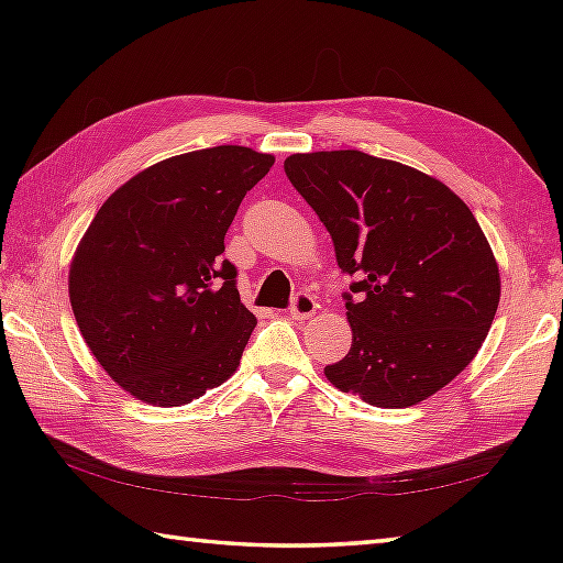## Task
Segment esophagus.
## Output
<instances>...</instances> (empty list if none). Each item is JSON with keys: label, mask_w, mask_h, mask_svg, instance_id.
<instances>
[{"label": "esophagus", "mask_w": 563, "mask_h": 563, "mask_svg": "<svg viewBox=\"0 0 563 563\" xmlns=\"http://www.w3.org/2000/svg\"><path fill=\"white\" fill-rule=\"evenodd\" d=\"M317 312V300L309 292H297L290 302V317L292 319H307Z\"/></svg>", "instance_id": "esophagus-1"}]
</instances>
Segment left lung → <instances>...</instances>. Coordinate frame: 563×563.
Instances as JSON below:
<instances>
[{
    "label": "left lung",
    "instance_id": "obj_1",
    "mask_svg": "<svg viewBox=\"0 0 563 563\" xmlns=\"http://www.w3.org/2000/svg\"><path fill=\"white\" fill-rule=\"evenodd\" d=\"M285 174L357 278L343 292L353 343L324 367L331 385L379 409L445 387L482 349L500 300L472 210L438 178L361 150L292 154Z\"/></svg>",
    "mask_w": 563,
    "mask_h": 563
}]
</instances>
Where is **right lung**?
Returning <instances> with one entry per match:
<instances>
[{"mask_svg":"<svg viewBox=\"0 0 563 563\" xmlns=\"http://www.w3.org/2000/svg\"><path fill=\"white\" fill-rule=\"evenodd\" d=\"M220 145L164 159L103 202L69 268L84 341L125 391L181 406L230 377L256 327L224 234L273 166Z\"/></svg>","mask_w":563,"mask_h":563,"instance_id":"obj_1","label":"right lung"}]
</instances>
